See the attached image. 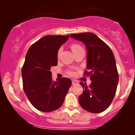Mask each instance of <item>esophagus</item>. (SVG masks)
<instances>
[{"label":"esophagus","mask_w":135,"mask_h":135,"mask_svg":"<svg viewBox=\"0 0 135 135\" xmlns=\"http://www.w3.org/2000/svg\"><path fill=\"white\" fill-rule=\"evenodd\" d=\"M78 84V81L77 80H72V85Z\"/></svg>","instance_id":"esophagus-1"}]
</instances>
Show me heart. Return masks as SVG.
Wrapping results in <instances>:
<instances>
[{
    "label": "heart",
    "mask_w": 135,
    "mask_h": 135,
    "mask_svg": "<svg viewBox=\"0 0 135 135\" xmlns=\"http://www.w3.org/2000/svg\"><path fill=\"white\" fill-rule=\"evenodd\" d=\"M71 51H73V53L75 52L76 51L78 50L79 49H80V48H81V47L80 46L79 44H77V43H73V44H71ZM60 53H61V49H59V51H58V52H57V55L59 56V54H60ZM68 74H70V75H73L74 74V73L72 72V71H68Z\"/></svg>",
    "instance_id": "b5f03b06"
}]
</instances>
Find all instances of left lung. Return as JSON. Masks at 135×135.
<instances>
[{
	"label": "left lung",
	"mask_w": 135,
	"mask_h": 135,
	"mask_svg": "<svg viewBox=\"0 0 135 135\" xmlns=\"http://www.w3.org/2000/svg\"><path fill=\"white\" fill-rule=\"evenodd\" d=\"M70 37L86 45L88 71L84 75L90 76L92 81L89 86L80 81L84 91L79 96V103L83 109L88 112H103L112 103L118 82L113 53L106 43L92 33L71 34Z\"/></svg>",
	"instance_id": "left-lung-1"
}]
</instances>
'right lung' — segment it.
Listing matches in <instances>:
<instances>
[{"label":"right lung","mask_w":135,"mask_h":135,"mask_svg":"<svg viewBox=\"0 0 135 135\" xmlns=\"http://www.w3.org/2000/svg\"><path fill=\"white\" fill-rule=\"evenodd\" d=\"M70 35H46L29 47L22 68L23 90L29 102L41 112L61 106L71 85L68 78H51V68L57 64V52Z\"/></svg>","instance_id":"obj_1"}]
</instances>
